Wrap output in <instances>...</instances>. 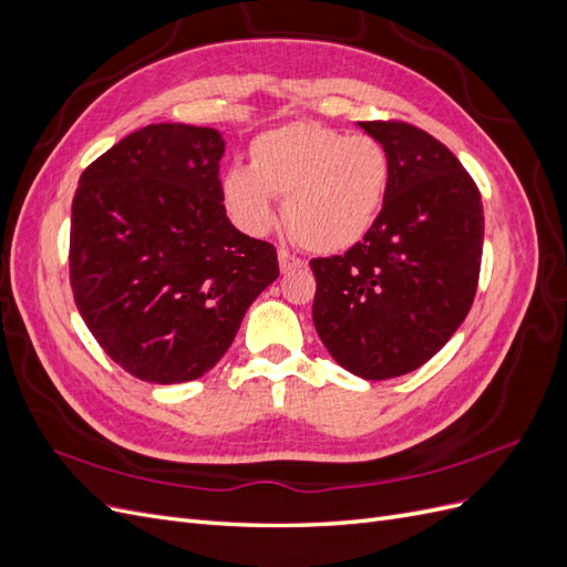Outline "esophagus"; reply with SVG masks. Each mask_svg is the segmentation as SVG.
<instances>
[{"label": "esophagus", "mask_w": 567, "mask_h": 567, "mask_svg": "<svg viewBox=\"0 0 567 567\" xmlns=\"http://www.w3.org/2000/svg\"><path fill=\"white\" fill-rule=\"evenodd\" d=\"M279 267H281V271L286 274V271H293V269H298V267H305V260H300V257L293 255L290 250L281 248V250H279Z\"/></svg>", "instance_id": "obj_1"}]
</instances>
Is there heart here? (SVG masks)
<instances>
[{"label": "heart", "instance_id": "1", "mask_svg": "<svg viewBox=\"0 0 567 567\" xmlns=\"http://www.w3.org/2000/svg\"><path fill=\"white\" fill-rule=\"evenodd\" d=\"M388 186L390 158L379 140L293 123L257 136L250 167H231L221 177V198L250 234L269 231L277 221L274 198H286V225L296 241L338 252L369 234Z\"/></svg>", "mask_w": 567, "mask_h": 567}]
</instances>
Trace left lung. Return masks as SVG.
<instances>
[{
  "instance_id": "1",
  "label": "left lung",
  "mask_w": 567,
  "mask_h": 567,
  "mask_svg": "<svg viewBox=\"0 0 567 567\" xmlns=\"http://www.w3.org/2000/svg\"><path fill=\"white\" fill-rule=\"evenodd\" d=\"M359 127L388 151V196L364 241L310 262L312 319L342 369L385 381L423 367L466 319L485 217L475 182L435 136L400 120Z\"/></svg>"
}]
</instances>
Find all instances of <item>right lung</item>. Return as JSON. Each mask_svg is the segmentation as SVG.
Segmentation results:
<instances>
[{"instance_id":"1","label":"right lung","mask_w":567,"mask_h":567,"mask_svg":"<svg viewBox=\"0 0 567 567\" xmlns=\"http://www.w3.org/2000/svg\"><path fill=\"white\" fill-rule=\"evenodd\" d=\"M213 127L148 125L80 177L71 215V286L104 352L134 379L208 373L252 300L277 281V248L225 210Z\"/></svg>"}]
</instances>
